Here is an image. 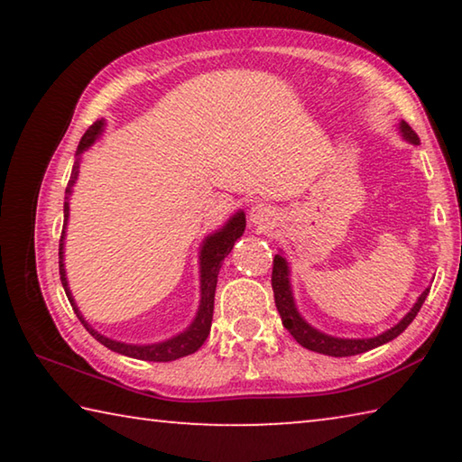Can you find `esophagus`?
I'll return each mask as SVG.
<instances>
[{"instance_id": "1", "label": "esophagus", "mask_w": 462, "mask_h": 462, "mask_svg": "<svg viewBox=\"0 0 462 462\" xmlns=\"http://www.w3.org/2000/svg\"><path fill=\"white\" fill-rule=\"evenodd\" d=\"M248 217L254 226H261V228H269L271 224H275L277 212H275V208L269 206V203H254V206L250 208Z\"/></svg>"}]
</instances>
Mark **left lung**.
<instances>
[{"instance_id":"left-lung-1","label":"left lung","mask_w":462,"mask_h":462,"mask_svg":"<svg viewBox=\"0 0 462 462\" xmlns=\"http://www.w3.org/2000/svg\"><path fill=\"white\" fill-rule=\"evenodd\" d=\"M400 132L403 140H408L410 144L418 146L420 138L416 132L411 130L408 122H400ZM291 271H289V263L285 261L283 254H275L273 259V277H271V285H273V293H275V306L281 314V319H283V326L289 330V334L301 344L303 348L314 350V353L319 355H328V356H353V355H361L366 353V350L377 348L381 344H385L389 340H393L400 336L405 328H408L413 318L418 316V311L421 308V303L428 297L430 289L421 291L418 297V301L413 303V308L405 314L400 322H397L393 328H389L383 334L373 336V338H338V336H330L326 332H319L318 328L308 324L303 316L300 314V310L295 306L293 300V289H291Z\"/></svg>"}]
</instances>
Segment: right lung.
<instances>
[{
	"label": "right lung",
	"instance_id": "add662e5",
	"mask_svg": "<svg viewBox=\"0 0 462 462\" xmlns=\"http://www.w3.org/2000/svg\"><path fill=\"white\" fill-rule=\"evenodd\" d=\"M104 128H106V120H97L96 124H91L88 132L83 134L79 146H77V154H75L77 159L73 162L71 179H69L67 183L65 209H62V212H65V224H62L60 245H59L60 283L65 287L69 303L73 306L77 318H79L81 324L85 326V330H88L97 342L104 344V346L124 356L138 358V361H152V363L177 361V358L181 356L193 355L208 338L209 328H212V318H214V295H216V285H217V273H220L222 261L230 254L234 242H236L242 236V232H245L246 216L242 209H238L236 214L230 216V220L226 222L220 230L208 234V236L203 238L199 246V308H198V314L193 318V322L187 326L183 332H179L177 336H171V338L162 342H154V344H126V342L107 338V336L99 334L96 328L83 318V314L73 300L71 289H69L67 271H65V236H67V224H69V199H71L73 185L77 183V177H79L81 154L88 151L93 143H96V140L101 136V132H104Z\"/></svg>",
	"mask_w": 462,
	"mask_h": 462
}]
</instances>
